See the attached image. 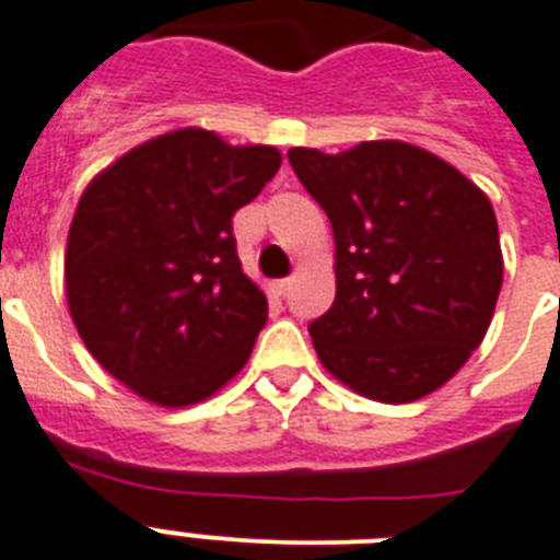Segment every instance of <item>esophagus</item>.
<instances>
[{"instance_id":"1","label":"esophagus","mask_w":560,"mask_h":560,"mask_svg":"<svg viewBox=\"0 0 560 560\" xmlns=\"http://www.w3.org/2000/svg\"><path fill=\"white\" fill-rule=\"evenodd\" d=\"M289 289H291L289 277H283V280H275V283H271V294H275V298H285V291Z\"/></svg>"}]
</instances>
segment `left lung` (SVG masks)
Listing matches in <instances>:
<instances>
[{"instance_id": "8db88e82", "label": "left lung", "mask_w": 560, "mask_h": 560, "mask_svg": "<svg viewBox=\"0 0 560 560\" xmlns=\"http://www.w3.org/2000/svg\"><path fill=\"white\" fill-rule=\"evenodd\" d=\"M289 163L335 231V303L308 323L320 363L381 404L435 392L480 346L503 283L487 194L397 140L291 148Z\"/></svg>"}]
</instances>
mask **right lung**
<instances>
[{"mask_svg": "<svg viewBox=\"0 0 560 560\" xmlns=\"http://www.w3.org/2000/svg\"><path fill=\"white\" fill-rule=\"evenodd\" d=\"M283 163L183 128L137 145L82 194L65 291L88 352L156 406H191L246 366L269 303L243 275L231 217Z\"/></svg>", "mask_w": 560, "mask_h": 560, "instance_id": "right-lung-1", "label": "right lung"}]
</instances>
